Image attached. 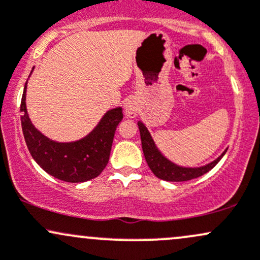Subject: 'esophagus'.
I'll return each instance as SVG.
<instances>
[{
  "label": "esophagus",
  "instance_id": "34e87169",
  "mask_svg": "<svg viewBox=\"0 0 260 260\" xmlns=\"http://www.w3.org/2000/svg\"><path fill=\"white\" fill-rule=\"evenodd\" d=\"M139 111V105L138 101H137L134 98H129V99L126 100L124 103V113H126L127 117L134 118L137 116V113Z\"/></svg>",
  "mask_w": 260,
  "mask_h": 260
}]
</instances>
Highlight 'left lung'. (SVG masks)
Masks as SVG:
<instances>
[{"mask_svg":"<svg viewBox=\"0 0 260 260\" xmlns=\"http://www.w3.org/2000/svg\"><path fill=\"white\" fill-rule=\"evenodd\" d=\"M139 132H140V139H142V148L143 153H144L145 160H147L148 166L150 168L153 174L156 177L161 178L165 181H172V182H183L189 181L193 178L199 177V176L207 174L210 171L214 166L221 160V157L225 155L226 151H223L221 156H219L215 161L208 164V165L202 166V168L197 169H187V168H180V166L175 165L171 161H169L166 157H164L156 147L154 144V140L151 139L150 133L148 132L147 127L138 122Z\"/></svg>","mask_w":260,"mask_h":260,"instance_id":"obj_1","label":"left lung"}]
</instances>
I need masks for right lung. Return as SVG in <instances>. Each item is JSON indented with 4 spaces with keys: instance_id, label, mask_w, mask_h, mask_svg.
<instances>
[{
    "instance_id": "add662e5",
    "label": "right lung",
    "mask_w": 260,
    "mask_h": 260,
    "mask_svg": "<svg viewBox=\"0 0 260 260\" xmlns=\"http://www.w3.org/2000/svg\"><path fill=\"white\" fill-rule=\"evenodd\" d=\"M26 83L20 111L22 129L32 159L41 169L64 182H85L98 177L109 162L116 128L123 118L121 107L110 110L85 138L73 143H56L31 124L25 106Z\"/></svg>"
}]
</instances>
